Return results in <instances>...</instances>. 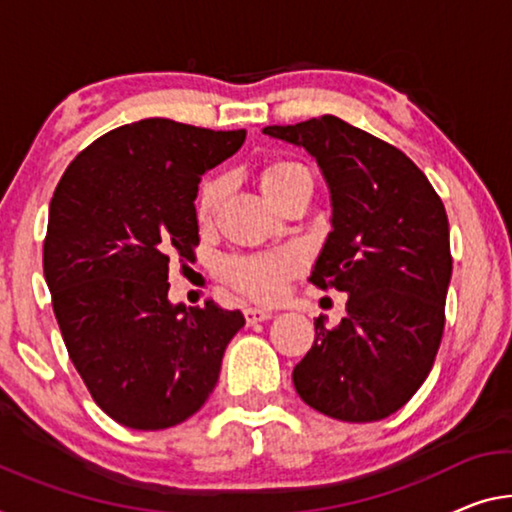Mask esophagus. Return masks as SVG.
Segmentation results:
<instances>
[{"label": "esophagus", "instance_id": "obj_1", "mask_svg": "<svg viewBox=\"0 0 512 512\" xmlns=\"http://www.w3.org/2000/svg\"><path fill=\"white\" fill-rule=\"evenodd\" d=\"M274 309H261V306H249L245 309V318H247V325H256V322H263V320H270L274 316Z\"/></svg>", "mask_w": 512, "mask_h": 512}]
</instances>
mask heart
Instances as JSON below:
<instances>
[{
	"mask_svg": "<svg viewBox=\"0 0 512 512\" xmlns=\"http://www.w3.org/2000/svg\"><path fill=\"white\" fill-rule=\"evenodd\" d=\"M304 180L311 178V171L300 162L293 160H279L265 164L261 171V185L267 199H274V196L281 194L288 187L297 183H304ZM226 187H229V180L226 178H210L203 183L199 199H196V215L199 219H208L215 215L219 203L226 196ZM297 256L293 254H258V256H242L233 258V261L226 265V277L233 283L240 293H245L254 300H277V297L286 290L288 277L297 270Z\"/></svg>",
	"mask_w": 512,
	"mask_h": 512,
	"instance_id": "b5f03b06",
	"label": "heart"
}]
</instances>
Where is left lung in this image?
<instances>
[{
    "label": "left lung",
    "instance_id": "obj_1",
    "mask_svg": "<svg viewBox=\"0 0 512 512\" xmlns=\"http://www.w3.org/2000/svg\"><path fill=\"white\" fill-rule=\"evenodd\" d=\"M263 132L316 157L332 231L311 283L348 293L334 329L316 320L295 389L338 421L387 419L426 382L442 343L453 272L444 203L403 151L332 114Z\"/></svg>",
    "mask_w": 512,
    "mask_h": 512
}]
</instances>
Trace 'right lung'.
<instances>
[{"label":"right lung","mask_w":512,"mask_h":512,"mask_svg":"<svg viewBox=\"0 0 512 512\" xmlns=\"http://www.w3.org/2000/svg\"><path fill=\"white\" fill-rule=\"evenodd\" d=\"M245 130L169 119L121 125L68 164L50 201L43 272L70 361L105 414L164 430L215 389L240 311L169 302V261L194 258L201 176Z\"/></svg>","instance_id":"add662e5"}]
</instances>
